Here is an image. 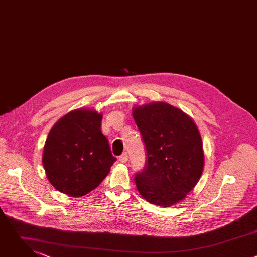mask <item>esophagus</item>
Wrapping results in <instances>:
<instances>
[{
	"mask_svg": "<svg viewBox=\"0 0 257 257\" xmlns=\"http://www.w3.org/2000/svg\"><path fill=\"white\" fill-rule=\"evenodd\" d=\"M119 161L121 163H126L128 161V154L127 153H124L122 154L120 157H119Z\"/></svg>",
	"mask_w": 257,
	"mask_h": 257,
	"instance_id": "esophagus-1",
	"label": "esophagus"
}]
</instances>
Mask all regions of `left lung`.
<instances>
[{"instance_id": "obj_1", "label": "left lung", "mask_w": 257, "mask_h": 257, "mask_svg": "<svg viewBox=\"0 0 257 257\" xmlns=\"http://www.w3.org/2000/svg\"><path fill=\"white\" fill-rule=\"evenodd\" d=\"M134 121L146 151L143 170L134 180L142 197L168 207L185 198L203 171L200 133L181 109L155 102L133 109Z\"/></svg>"}]
</instances>
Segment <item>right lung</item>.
Instances as JSON below:
<instances>
[{"instance_id":"obj_1","label":"right lung","mask_w":257,"mask_h":257,"mask_svg":"<svg viewBox=\"0 0 257 257\" xmlns=\"http://www.w3.org/2000/svg\"><path fill=\"white\" fill-rule=\"evenodd\" d=\"M102 116L91 109H75L51 129L43 165L51 184L60 192L80 197L96 188L116 158L101 133Z\"/></svg>"}]
</instances>
